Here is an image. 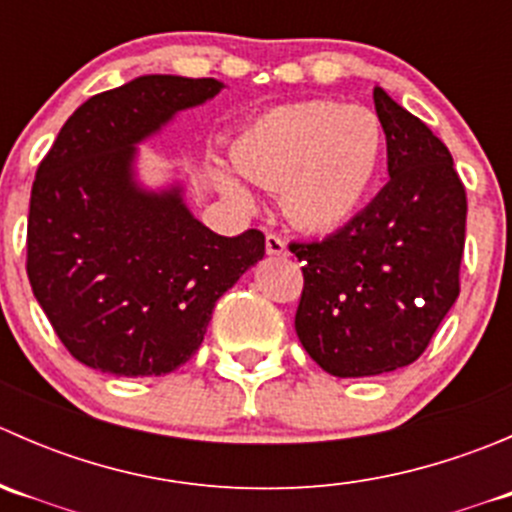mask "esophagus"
<instances>
[{"label":"esophagus","instance_id":"obj_1","mask_svg":"<svg viewBox=\"0 0 512 512\" xmlns=\"http://www.w3.org/2000/svg\"><path fill=\"white\" fill-rule=\"evenodd\" d=\"M265 247H267V255H287V242L282 240L280 235H267L265 237Z\"/></svg>","mask_w":512,"mask_h":512}]
</instances>
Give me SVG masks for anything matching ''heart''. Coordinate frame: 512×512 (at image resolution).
Listing matches in <instances>:
<instances>
[{"label":"heart","instance_id":"heart-1","mask_svg":"<svg viewBox=\"0 0 512 512\" xmlns=\"http://www.w3.org/2000/svg\"><path fill=\"white\" fill-rule=\"evenodd\" d=\"M384 126L364 106L299 101L257 118L232 148L245 178L282 188V205L304 230L329 232L347 225L374 188L384 158ZM220 183L237 200L247 190L232 175Z\"/></svg>","mask_w":512,"mask_h":512}]
</instances>
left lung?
I'll return each mask as SVG.
<instances>
[{
  "label": "left lung",
  "instance_id": "8db88e82",
  "mask_svg": "<svg viewBox=\"0 0 512 512\" xmlns=\"http://www.w3.org/2000/svg\"><path fill=\"white\" fill-rule=\"evenodd\" d=\"M374 106L391 180L339 232L289 245L304 275L294 329L339 379L416 361L461 289L468 205L451 153L381 86Z\"/></svg>",
  "mask_w": 512,
  "mask_h": 512
}]
</instances>
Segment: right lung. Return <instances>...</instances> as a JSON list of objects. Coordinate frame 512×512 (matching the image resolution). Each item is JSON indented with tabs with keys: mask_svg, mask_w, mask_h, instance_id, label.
Instances as JSON below:
<instances>
[{
	"mask_svg": "<svg viewBox=\"0 0 512 512\" xmlns=\"http://www.w3.org/2000/svg\"><path fill=\"white\" fill-rule=\"evenodd\" d=\"M218 79L146 74L81 103L41 160L29 200L27 275L74 359L113 376H163L203 344L215 302L265 257V235L223 237L185 203L175 170L138 175V146Z\"/></svg>",
	"mask_w": 512,
	"mask_h": 512,
	"instance_id": "obj_1",
	"label": "right lung"
}]
</instances>
